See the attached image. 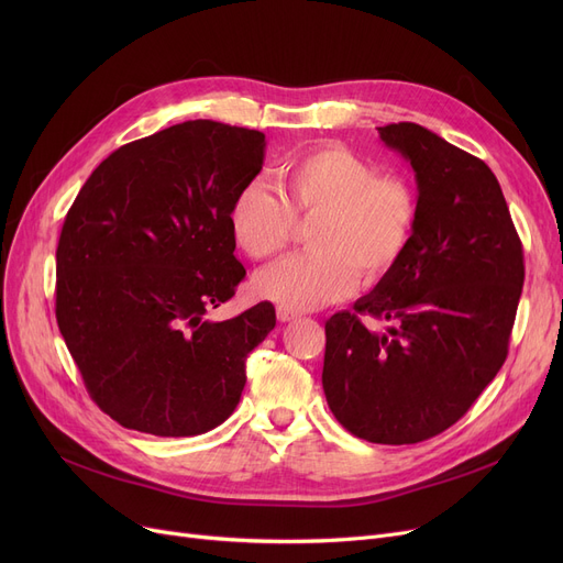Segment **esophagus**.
I'll use <instances>...</instances> for the list:
<instances>
[{"label": "esophagus", "mask_w": 563, "mask_h": 563, "mask_svg": "<svg viewBox=\"0 0 563 563\" xmlns=\"http://www.w3.org/2000/svg\"><path fill=\"white\" fill-rule=\"evenodd\" d=\"M276 314H278V319H280V321H297V319L301 317V314H299L297 310H289V308H280V306H278Z\"/></svg>", "instance_id": "esophagus-1"}]
</instances>
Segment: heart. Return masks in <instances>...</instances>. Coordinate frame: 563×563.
Instances as JSON below:
<instances>
[{"instance_id": "1", "label": "heart", "mask_w": 563, "mask_h": 563, "mask_svg": "<svg viewBox=\"0 0 563 563\" xmlns=\"http://www.w3.org/2000/svg\"><path fill=\"white\" fill-rule=\"evenodd\" d=\"M278 194L249 183L228 207L234 244L253 260L283 251L297 221L310 253L291 255L257 274L260 299L289 310H314L344 299L358 285L388 276L410 246L418 196L399 175L376 168L344 145H319L278 170Z\"/></svg>"}]
</instances>
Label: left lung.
Returning a JSON list of instances; mask_svg holds the SVG:
<instances>
[{
    "mask_svg": "<svg viewBox=\"0 0 563 563\" xmlns=\"http://www.w3.org/2000/svg\"><path fill=\"white\" fill-rule=\"evenodd\" d=\"M418 180V225L395 269L327 321L321 383L338 422L378 445L429 440L505 365L522 244L493 170L416 123L378 128ZM363 316L394 323L369 332Z\"/></svg>",
    "mask_w": 563,
    "mask_h": 563,
    "instance_id": "1",
    "label": "left lung"
}]
</instances>
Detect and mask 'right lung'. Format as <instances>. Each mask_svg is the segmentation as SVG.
I'll list each match as a JSON object with an SVG mask.
<instances>
[{"label": "right lung", "instance_id": "1", "mask_svg": "<svg viewBox=\"0 0 563 563\" xmlns=\"http://www.w3.org/2000/svg\"><path fill=\"white\" fill-rule=\"evenodd\" d=\"M264 134L187 121L113 151L79 189L56 249V323L84 386L125 429L180 438L225 422L272 303L207 312L246 278L228 207L262 170Z\"/></svg>", "mask_w": 563, "mask_h": 563}]
</instances>
